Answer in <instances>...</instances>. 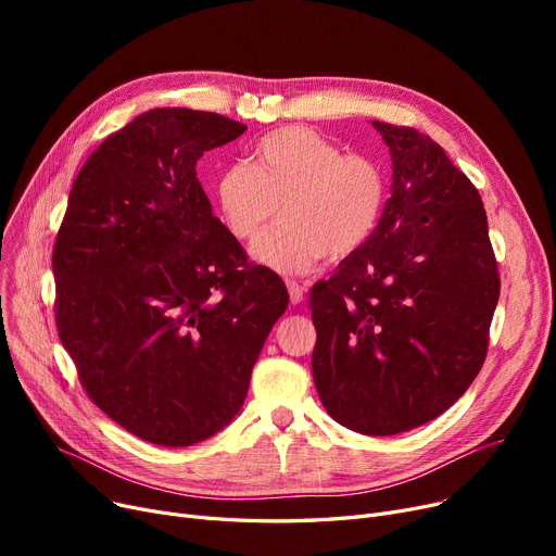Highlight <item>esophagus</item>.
<instances>
[{"instance_id": "obj_1", "label": "esophagus", "mask_w": 556, "mask_h": 556, "mask_svg": "<svg viewBox=\"0 0 556 556\" xmlns=\"http://www.w3.org/2000/svg\"><path fill=\"white\" fill-rule=\"evenodd\" d=\"M286 286H288V293H290V304H293V306L302 304L304 295H306V288L300 286L298 281H286Z\"/></svg>"}]
</instances>
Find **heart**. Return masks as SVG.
I'll use <instances>...</instances> for the list:
<instances>
[{"mask_svg": "<svg viewBox=\"0 0 556 556\" xmlns=\"http://www.w3.org/2000/svg\"><path fill=\"white\" fill-rule=\"evenodd\" d=\"M218 212L231 237L250 241L279 204L281 223L252 245L261 266L283 275L313 270L325 256L356 254L378 227L386 202L383 173L369 157L304 126L261 137L252 164H233L216 182Z\"/></svg>", "mask_w": 556, "mask_h": 556, "instance_id": "obj_1", "label": "heart"}]
</instances>
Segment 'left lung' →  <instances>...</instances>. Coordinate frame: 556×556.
I'll use <instances>...</instances> for the list:
<instances>
[{"label": "left lung", "instance_id": "1", "mask_svg": "<svg viewBox=\"0 0 556 556\" xmlns=\"http://www.w3.org/2000/svg\"><path fill=\"white\" fill-rule=\"evenodd\" d=\"M371 126L392 155V195L371 239L311 290V367L338 424L383 437L432 421L469 390L501 277L482 198L442 146Z\"/></svg>", "mask_w": 556, "mask_h": 556}]
</instances>
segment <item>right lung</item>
Here are the masks:
<instances>
[{"label":"right lung","mask_w":556,"mask_h":556,"mask_svg":"<svg viewBox=\"0 0 556 556\" xmlns=\"http://www.w3.org/2000/svg\"><path fill=\"white\" fill-rule=\"evenodd\" d=\"M245 130L187 108L135 116L83 164L55 239V327L80 383L157 446L198 444L233 419L288 306L195 178L204 151Z\"/></svg>","instance_id":"right-lung-1"}]
</instances>
